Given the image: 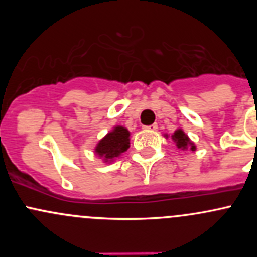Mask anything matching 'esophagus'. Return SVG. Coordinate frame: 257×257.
Here are the masks:
<instances>
[{
	"label": "esophagus",
	"instance_id": "34e87169",
	"mask_svg": "<svg viewBox=\"0 0 257 257\" xmlns=\"http://www.w3.org/2000/svg\"><path fill=\"white\" fill-rule=\"evenodd\" d=\"M144 129H145V131H150V132L157 131V129H158V125H157V124H152V125L144 126Z\"/></svg>",
	"mask_w": 257,
	"mask_h": 257
}]
</instances>
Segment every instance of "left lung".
I'll use <instances>...</instances> for the list:
<instances>
[{
	"mask_svg": "<svg viewBox=\"0 0 257 257\" xmlns=\"http://www.w3.org/2000/svg\"><path fill=\"white\" fill-rule=\"evenodd\" d=\"M165 137L168 138V134ZM172 141L174 142L179 150H183V152H186V150L195 152L196 150V147L195 144H194V142L190 141L188 134H185V132H184L181 128H178L177 131L172 134Z\"/></svg>",
	"mask_w": 257,
	"mask_h": 257,
	"instance_id": "1",
	"label": "left lung"
}]
</instances>
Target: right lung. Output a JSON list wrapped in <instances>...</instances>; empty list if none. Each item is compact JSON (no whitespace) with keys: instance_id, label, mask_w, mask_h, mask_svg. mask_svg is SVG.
<instances>
[{"instance_id":"1","label":"right lung","mask_w":257,"mask_h":257,"mask_svg":"<svg viewBox=\"0 0 257 257\" xmlns=\"http://www.w3.org/2000/svg\"><path fill=\"white\" fill-rule=\"evenodd\" d=\"M131 147V132L123 125H115L108 132L94 148V154L103 160V163L114 162Z\"/></svg>"}]
</instances>
